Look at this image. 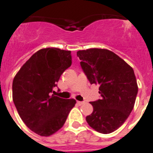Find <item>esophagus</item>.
<instances>
[{
    "mask_svg": "<svg viewBox=\"0 0 153 153\" xmlns=\"http://www.w3.org/2000/svg\"><path fill=\"white\" fill-rule=\"evenodd\" d=\"M84 101H77V102H76V104H78V105H79V106H80V105H82V104H84Z\"/></svg>",
    "mask_w": 153,
    "mask_h": 153,
    "instance_id": "obj_1",
    "label": "esophagus"
}]
</instances>
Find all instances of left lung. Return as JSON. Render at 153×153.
Instances as JSON below:
<instances>
[{"mask_svg":"<svg viewBox=\"0 0 153 153\" xmlns=\"http://www.w3.org/2000/svg\"><path fill=\"white\" fill-rule=\"evenodd\" d=\"M80 65L91 84H98L101 99L90 102L94 111L86 117L95 131L109 134L126 121L135 105L138 84L132 67L104 49L79 50Z\"/></svg>","mask_w":153,"mask_h":153,"instance_id":"1","label":"left lung"}]
</instances>
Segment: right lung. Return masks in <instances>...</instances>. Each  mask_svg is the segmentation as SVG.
Listing matches in <instances>:
<instances>
[{
	"label": "right lung",
	"instance_id": "right-lung-1",
	"mask_svg": "<svg viewBox=\"0 0 153 153\" xmlns=\"http://www.w3.org/2000/svg\"><path fill=\"white\" fill-rule=\"evenodd\" d=\"M71 52L57 48L37 51L21 67L13 79L14 105L26 126L41 136H50L63 126L76 100L52 93L72 64Z\"/></svg>",
	"mask_w": 153,
	"mask_h": 153
}]
</instances>
